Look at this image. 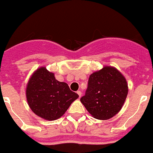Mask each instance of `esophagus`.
Here are the masks:
<instances>
[{"label": "esophagus", "mask_w": 153, "mask_h": 153, "mask_svg": "<svg viewBox=\"0 0 153 153\" xmlns=\"http://www.w3.org/2000/svg\"><path fill=\"white\" fill-rule=\"evenodd\" d=\"M76 93H77V94H78V95H79V98H80L81 96H82V92H81L80 90H78V91L76 92Z\"/></svg>", "instance_id": "esophagus-1"}]
</instances>
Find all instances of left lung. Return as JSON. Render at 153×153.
<instances>
[{"label":"left lung","mask_w":153,"mask_h":153,"mask_svg":"<svg viewBox=\"0 0 153 153\" xmlns=\"http://www.w3.org/2000/svg\"><path fill=\"white\" fill-rule=\"evenodd\" d=\"M128 94L125 77L114 67H104L90 76L81 102L94 118L109 120L120 109Z\"/></svg>","instance_id":"obj_1"}]
</instances>
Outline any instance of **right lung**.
I'll return each instance as SVG.
<instances>
[{
  "instance_id": "right-lung-1",
  "label": "right lung",
  "mask_w": 153,
  "mask_h": 153,
  "mask_svg": "<svg viewBox=\"0 0 153 153\" xmlns=\"http://www.w3.org/2000/svg\"><path fill=\"white\" fill-rule=\"evenodd\" d=\"M28 105L38 117L47 120L61 117L70 104L79 97L71 91L68 84L56 80L54 74L45 67L33 73L26 90Z\"/></svg>"
}]
</instances>
